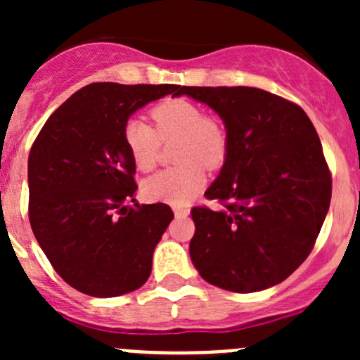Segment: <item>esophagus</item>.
<instances>
[{
	"instance_id": "1",
	"label": "esophagus",
	"mask_w": 360,
	"mask_h": 360,
	"mask_svg": "<svg viewBox=\"0 0 360 360\" xmlns=\"http://www.w3.org/2000/svg\"><path fill=\"white\" fill-rule=\"evenodd\" d=\"M173 212L176 218H186V216H189V209H184V207H174Z\"/></svg>"
}]
</instances>
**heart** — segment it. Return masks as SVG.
Returning a JSON list of instances; mask_svg holds the SVG:
<instances>
[{
    "mask_svg": "<svg viewBox=\"0 0 360 360\" xmlns=\"http://www.w3.org/2000/svg\"><path fill=\"white\" fill-rule=\"evenodd\" d=\"M155 129L142 119L124 124V146L136 169L149 171L157 164L160 139L180 136L176 160L184 164L162 169L148 178L144 196L151 202L187 205L205 186V171L224 164L227 155V133L216 119L202 115L196 104L186 98H169L151 110Z\"/></svg>",
    "mask_w": 360,
    "mask_h": 360,
    "instance_id": "1",
    "label": "heart"
}]
</instances>
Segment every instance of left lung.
Wrapping results in <instances>:
<instances>
[{"label":"left lung","mask_w":360,"mask_h":360,"mask_svg":"<svg viewBox=\"0 0 360 360\" xmlns=\"http://www.w3.org/2000/svg\"><path fill=\"white\" fill-rule=\"evenodd\" d=\"M224 120L227 155L205 191L224 203L191 211L189 243L198 274L229 292L285 281L316 243L332 198V178L316 128L297 104L249 86H178Z\"/></svg>","instance_id":"1"}]
</instances>
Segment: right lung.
<instances>
[{"label": "right lung", "mask_w": 360, "mask_h": 360, "mask_svg": "<svg viewBox=\"0 0 360 360\" xmlns=\"http://www.w3.org/2000/svg\"><path fill=\"white\" fill-rule=\"evenodd\" d=\"M176 90V84L84 86L53 111L32 146V231L57 274L82 294H128L151 274L153 250L173 211L133 198L135 164L122 131L136 110Z\"/></svg>", "instance_id": "1"}]
</instances>
